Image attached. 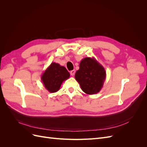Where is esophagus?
I'll list each match as a JSON object with an SVG mask.
<instances>
[{"label":"esophagus","mask_w":147,"mask_h":147,"mask_svg":"<svg viewBox=\"0 0 147 147\" xmlns=\"http://www.w3.org/2000/svg\"><path fill=\"white\" fill-rule=\"evenodd\" d=\"M75 70H71L70 73V75H72V76H74V75H75Z\"/></svg>","instance_id":"obj_1"}]
</instances>
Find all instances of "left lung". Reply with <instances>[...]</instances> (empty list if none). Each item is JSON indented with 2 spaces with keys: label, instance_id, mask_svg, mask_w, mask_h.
I'll use <instances>...</instances> for the list:
<instances>
[{
  "label": "left lung",
  "instance_id": "8db88e82",
  "mask_svg": "<svg viewBox=\"0 0 147 147\" xmlns=\"http://www.w3.org/2000/svg\"><path fill=\"white\" fill-rule=\"evenodd\" d=\"M75 78L84 92L89 95L95 94L103 87L106 72L94 57H84L80 63Z\"/></svg>",
  "mask_w": 147,
  "mask_h": 147
}]
</instances>
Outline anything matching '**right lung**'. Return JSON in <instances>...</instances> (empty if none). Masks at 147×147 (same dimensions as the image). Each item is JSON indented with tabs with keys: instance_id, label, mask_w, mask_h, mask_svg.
<instances>
[{
	"instance_id": "1",
	"label": "right lung",
	"mask_w": 147,
	"mask_h": 147,
	"mask_svg": "<svg viewBox=\"0 0 147 147\" xmlns=\"http://www.w3.org/2000/svg\"><path fill=\"white\" fill-rule=\"evenodd\" d=\"M70 77V74L65 67L52 63L44 71L41 80L44 86L51 93L59 91L63 82Z\"/></svg>"
}]
</instances>
